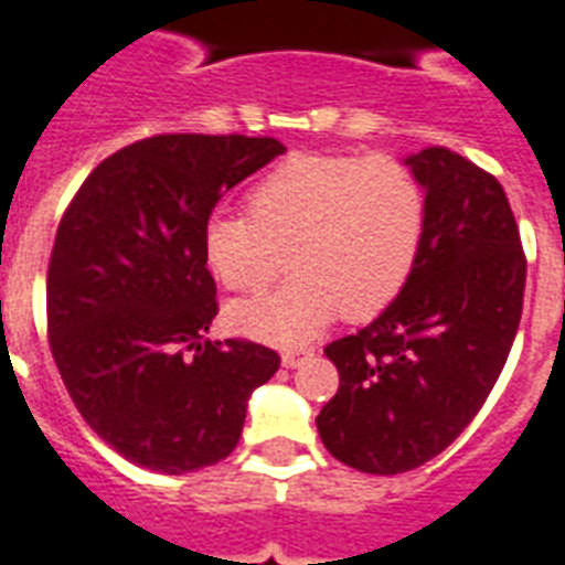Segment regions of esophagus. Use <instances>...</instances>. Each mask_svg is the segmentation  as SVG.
Segmentation results:
<instances>
[{
  "label": "esophagus",
  "mask_w": 565,
  "mask_h": 565,
  "mask_svg": "<svg viewBox=\"0 0 565 565\" xmlns=\"http://www.w3.org/2000/svg\"><path fill=\"white\" fill-rule=\"evenodd\" d=\"M310 358H313L310 349H284L281 352V363L287 366V370H299V366H305Z\"/></svg>",
  "instance_id": "esophagus-1"
}]
</instances>
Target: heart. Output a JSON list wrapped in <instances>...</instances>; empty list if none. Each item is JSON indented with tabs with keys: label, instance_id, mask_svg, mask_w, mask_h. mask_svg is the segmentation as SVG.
Instances as JSON below:
<instances>
[{
	"label": "heart",
	"instance_id": "b5f03b06",
	"mask_svg": "<svg viewBox=\"0 0 565 565\" xmlns=\"http://www.w3.org/2000/svg\"><path fill=\"white\" fill-rule=\"evenodd\" d=\"M425 193L393 154H292L246 195V220L204 225V264L234 292H257L284 264L290 281L228 308L237 334L299 345L343 313L363 322L411 278Z\"/></svg>",
	"mask_w": 565,
	"mask_h": 565
}]
</instances>
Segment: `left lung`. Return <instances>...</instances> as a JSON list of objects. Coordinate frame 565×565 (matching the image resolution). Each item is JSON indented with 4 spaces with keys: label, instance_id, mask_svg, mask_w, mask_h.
<instances>
[{
    "label": "left lung",
    "instance_id": "obj_1",
    "mask_svg": "<svg viewBox=\"0 0 565 565\" xmlns=\"http://www.w3.org/2000/svg\"><path fill=\"white\" fill-rule=\"evenodd\" d=\"M425 190L411 278L384 313L328 345L340 390L317 428L340 463L411 472L455 443L508 363L525 296V252L495 175L446 146L407 158Z\"/></svg>",
    "mask_w": 565,
    "mask_h": 565
}]
</instances>
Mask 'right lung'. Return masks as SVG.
Returning <instances> with one entry per match:
<instances>
[{
	"label": "right lung",
	"mask_w": 565,
	"mask_h": 565,
	"mask_svg": "<svg viewBox=\"0 0 565 565\" xmlns=\"http://www.w3.org/2000/svg\"><path fill=\"white\" fill-rule=\"evenodd\" d=\"M275 137L158 135L87 175L57 225L49 345L84 422L131 463L184 475L225 460L248 395L281 358L207 340L216 284L204 225L234 184L284 154Z\"/></svg>",
	"instance_id": "obj_1"
}]
</instances>
